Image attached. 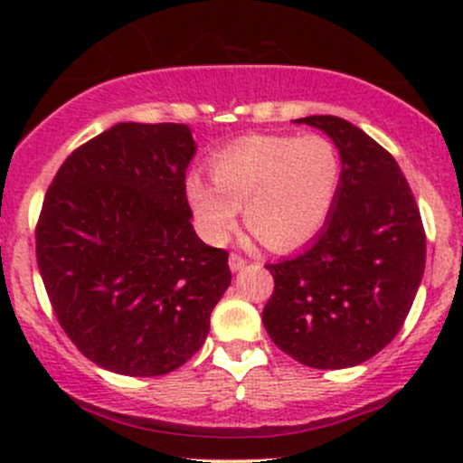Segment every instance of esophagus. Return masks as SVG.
Instances as JSON below:
<instances>
[{
    "label": "esophagus",
    "mask_w": 463,
    "mask_h": 463,
    "mask_svg": "<svg viewBox=\"0 0 463 463\" xmlns=\"http://www.w3.org/2000/svg\"><path fill=\"white\" fill-rule=\"evenodd\" d=\"M228 266H231L232 273H237V270L244 269V266H246V260L241 258V255H235V253H232L231 258H228Z\"/></svg>",
    "instance_id": "1"
}]
</instances>
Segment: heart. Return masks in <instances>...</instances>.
Masks as SVG:
<instances>
[{
  "label": "heart",
  "mask_w": 463,
  "mask_h": 463,
  "mask_svg": "<svg viewBox=\"0 0 463 463\" xmlns=\"http://www.w3.org/2000/svg\"><path fill=\"white\" fill-rule=\"evenodd\" d=\"M213 176L193 172L185 179V199L205 240L223 244L244 205L246 226L261 244L291 250L325 228L343 163L335 145L318 134H253L214 154Z\"/></svg>",
  "instance_id": "b5f03b06"
}]
</instances>
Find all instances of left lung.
Masks as SVG:
<instances>
[{"label": "left lung", "instance_id": "left-lung-1", "mask_svg": "<svg viewBox=\"0 0 463 463\" xmlns=\"http://www.w3.org/2000/svg\"><path fill=\"white\" fill-rule=\"evenodd\" d=\"M320 129L343 163L338 199L314 244L269 264L270 340L316 370L361 365L392 343L421 284L426 232L417 202L387 149L338 116L293 120Z\"/></svg>", "mask_w": 463, "mask_h": 463}]
</instances>
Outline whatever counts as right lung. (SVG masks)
Here are the masks:
<instances>
[{
  "mask_svg": "<svg viewBox=\"0 0 463 463\" xmlns=\"http://www.w3.org/2000/svg\"><path fill=\"white\" fill-rule=\"evenodd\" d=\"M188 125L118 123L55 175L35 231L60 325L102 370L161 376L203 345L231 287L228 253L203 244L185 199Z\"/></svg>",
  "mask_w": 463,
  "mask_h": 463,
  "instance_id": "add662e5",
  "label": "right lung"
}]
</instances>
